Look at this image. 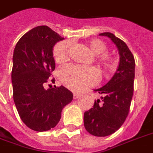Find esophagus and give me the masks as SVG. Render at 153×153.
Segmentation results:
<instances>
[{
    "mask_svg": "<svg viewBox=\"0 0 153 153\" xmlns=\"http://www.w3.org/2000/svg\"><path fill=\"white\" fill-rule=\"evenodd\" d=\"M79 97H80V95L79 93H74L73 94L74 99H78V98H79Z\"/></svg>",
    "mask_w": 153,
    "mask_h": 153,
    "instance_id": "1",
    "label": "esophagus"
}]
</instances>
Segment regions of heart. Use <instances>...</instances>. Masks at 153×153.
I'll return each mask as SVG.
<instances>
[{
  "mask_svg": "<svg viewBox=\"0 0 153 153\" xmlns=\"http://www.w3.org/2000/svg\"><path fill=\"white\" fill-rule=\"evenodd\" d=\"M88 46L95 55H100L106 53L107 46L100 39H92L88 43ZM71 43L61 41L57 43L53 48V57L58 63L65 62L69 58ZM99 66L104 71H113L116 68V62L110 56L103 54L98 59ZM58 77L61 82L72 91H79L85 88L95 85L98 80L97 71L91 67L81 65H63L58 71Z\"/></svg>",
  "mask_w": 153,
  "mask_h": 153,
  "instance_id": "1",
  "label": "heart"
}]
</instances>
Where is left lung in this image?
Masks as SVG:
<instances>
[{
    "label": "left lung",
    "instance_id": "left-lung-1",
    "mask_svg": "<svg viewBox=\"0 0 153 153\" xmlns=\"http://www.w3.org/2000/svg\"><path fill=\"white\" fill-rule=\"evenodd\" d=\"M114 42L118 49L119 65L116 73L102 88L96 89L101 99L84 113V126L95 136L110 135L122 126L130 110L134 91L135 62L127 45L110 32L100 33Z\"/></svg>",
    "mask_w": 153,
    "mask_h": 153
}]
</instances>
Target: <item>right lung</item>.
I'll use <instances>...</instances> for the list:
<instances>
[{
  "instance_id": "obj_1",
  "label": "right lung",
  "mask_w": 153,
  "mask_h": 153,
  "mask_svg": "<svg viewBox=\"0 0 153 153\" xmlns=\"http://www.w3.org/2000/svg\"><path fill=\"white\" fill-rule=\"evenodd\" d=\"M63 39L47 26H39L23 35L13 51V101L20 118L33 131L55 127L62 108L73 100V93L63 86L45 88L55 70L53 46Z\"/></svg>"
}]
</instances>
